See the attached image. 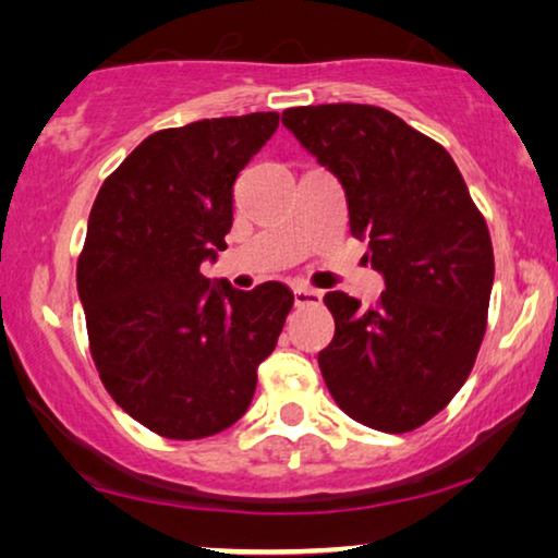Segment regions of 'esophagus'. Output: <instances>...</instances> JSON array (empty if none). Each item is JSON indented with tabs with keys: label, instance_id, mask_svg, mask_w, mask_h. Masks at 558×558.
<instances>
[{
	"label": "esophagus",
	"instance_id": "esophagus-1",
	"mask_svg": "<svg viewBox=\"0 0 558 558\" xmlns=\"http://www.w3.org/2000/svg\"><path fill=\"white\" fill-rule=\"evenodd\" d=\"M323 302V292L312 287H296L294 289V304L296 307H304V304H319Z\"/></svg>",
	"mask_w": 558,
	"mask_h": 558
}]
</instances>
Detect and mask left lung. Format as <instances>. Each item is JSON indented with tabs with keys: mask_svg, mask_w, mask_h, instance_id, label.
<instances>
[{
	"mask_svg": "<svg viewBox=\"0 0 558 558\" xmlns=\"http://www.w3.org/2000/svg\"><path fill=\"white\" fill-rule=\"evenodd\" d=\"M281 124L340 180L350 233L386 281L368 310L325 294L335 317L317 355L325 384L355 422L416 429L460 391L485 338L495 258L483 213L449 151L391 111L296 106Z\"/></svg>",
	"mask_w": 558,
	"mask_h": 558,
	"instance_id": "obj_1",
	"label": "left lung"
}]
</instances>
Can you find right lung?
<instances>
[{
  "mask_svg": "<svg viewBox=\"0 0 558 558\" xmlns=\"http://www.w3.org/2000/svg\"><path fill=\"white\" fill-rule=\"evenodd\" d=\"M277 111L203 119L147 136L98 190L78 258L96 371L129 416L203 439L246 414L294 294L205 279L226 248L233 182L271 140Z\"/></svg>",
  "mask_w": 558,
  "mask_h": 558,
  "instance_id": "1",
  "label": "right lung"
}]
</instances>
